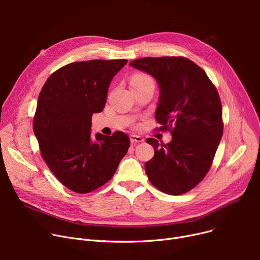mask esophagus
Instances as JSON below:
<instances>
[{
  "mask_svg": "<svg viewBox=\"0 0 260 260\" xmlns=\"http://www.w3.org/2000/svg\"><path fill=\"white\" fill-rule=\"evenodd\" d=\"M129 139L132 143H140V142H144V138L141 136H138V135H131L129 136Z\"/></svg>",
  "mask_w": 260,
  "mask_h": 260,
  "instance_id": "1",
  "label": "esophagus"
}]
</instances>
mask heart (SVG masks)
I'll use <instances>...</instances> for the list:
<instances>
[{"label": "heart", "mask_w": 260, "mask_h": 260, "mask_svg": "<svg viewBox=\"0 0 260 260\" xmlns=\"http://www.w3.org/2000/svg\"><path fill=\"white\" fill-rule=\"evenodd\" d=\"M142 82H152L151 78L145 74H136L131 79V83H142Z\"/></svg>", "instance_id": "b5f03b06"}]
</instances>
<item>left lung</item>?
Here are the masks:
<instances>
[{"label":"left lung","instance_id":"left-lung-1","mask_svg":"<svg viewBox=\"0 0 260 260\" xmlns=\"http://www.w3.org/2000/svg\"><path fill=\"white\" fill-rule=\"evenodd\" d=\"M129 66L157 80L154 116L161 129L173 127L167 144L146 140L154 149L145 163L148 180L167 194H183L205 178L222 137L218 93L203 69L185 57H144Z\"/></svg>","mask_w":260,"mask_h":260}]
</instances>
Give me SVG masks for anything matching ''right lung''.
I'll return each mask as SVG.
<instances>
[{"mask_svg": "<svg viewBox=\"0 0 260 260\" xmlns=\"http://www.w3.org/2000/svg\"><path fill=\"white\" fill-rule=\"evenodd\" d=\"M126 62L69 63L47 79L40 93L33 132L48 167L72 191L88 193L109 182L127 152L125 133L91 136L92 115L102 112L110 83Z\"/></svg>", "mask_w": 260, "mask_h": 260, "instance_id": "obj_1", "label": "right lung"}]
</instances>
